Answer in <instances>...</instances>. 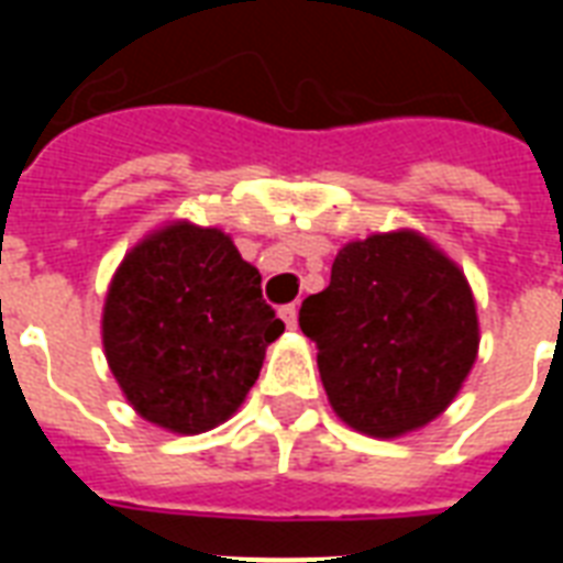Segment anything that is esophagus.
Masks as SVG:
<instances>
[{
  "label": "esophagus",
  "mask_w": 563,
  "mask_h": 563,
  "mask_svg": "<svg viewBox=\"0 0 563 563\" xmlns=\"http://www.w3.org/2000/svg\"><path fill=\"white\" fill-rule=\"evenodd\" d=\"M280 318L286 321V327H289V330H295V327H298V309H295V303H289V307H280Z\"/></svg>",
  "instance_id": "1"
}]
</instances>
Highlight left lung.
I'll list each match as a JSON object with an SVG mask.
<instances>
[{
	"instance_id": "obj_1",
	"label": "left lung",
	"mask_w": 563,
	"mask_h": 563,
	"mask_svg": "<svg viewBox=\"0 0 563 563\" xmlns=\"http://www.w3.org/2000/svg\"><path fill=\"white\" fill-rule=\"evenodd\" d=\"M327 400L351 429L400 438L462 391L479 353L471 283L418 230L356 239L335 254L330 286L300 307Z\"/></svg>"
}]
</instances>
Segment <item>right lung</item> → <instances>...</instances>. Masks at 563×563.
I'll return each mask as SVG.
<instances>
[{"mask_svg": "<svg viewBox=\"0 0 563 563\" xmlns=\"http://www.w3.org/2000/svg\"><path fill=\"white\" fill-rule=\"evenodd\" d=\"M260 280L224 230L187 219L128 251L108 286L101 344L140 418L198 435L245 402L265 347L286 330Z\"/></svg>", "mask_w": 563, "mask_h": 563, "instance_id": "right-lung-1", "label": "right lung"}]
</instances>
